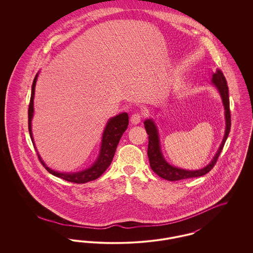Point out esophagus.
Listing matches in <instances>:
<instances>
[{
    "mask_svg": "<svg viewBox=\"0 0 253 253\" xmlns=\"http://www.w3.org/2000/svg\"><path fill=\"white\" fill-rule=\"evenodd\" d=\"M141 119H142V116L139 114V113H135V114H133L131 116V123H132V125H137L140 121H141Z\"/></svg>",
    "mask_w": 253,
    "mask_h": 253,
    "instance_id": "34e87169",
    "label": "esophagus"
}]
</instances>
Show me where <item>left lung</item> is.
<instances>
[{"label": "left lung", "instance_id": "1", "mask_svg": "<svg viewBox=\"0 0 253 253\" xmlns=\"http://www.w3.org/2000/svg\"><path fill=\"white\" fill-rule=\"evenodd\" d=\"M211 84L216 87V89L221 96V98H222V101H223V105L225 109L226 130H225L223 140L220 144V147H219L215 156L204 168L194 169V170H189V169L177 168V167H174V166L169 164L161 152L159 133H158V130H157L155 121H153L152 119H149L144 121L145 129L149 135L148 157H149V161H150V166L157 175L162 177L163 179L169 181H177L202 176L213 168L214 164L216 163L217 159L220 156L225 142L229 136L231 123H230V111H229V87H228L227 81H226L223 73L221 72L220 70H217V72L212 75Z\"/></svg>", "mask_w": 253, "mask_h": 253}]
</instances>
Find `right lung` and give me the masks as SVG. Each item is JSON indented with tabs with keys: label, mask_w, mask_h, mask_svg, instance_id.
I'll list each match as a JSON object with an SVG mask.
<instances>
[{
	"label": "right lung",
	"mask_w": 253,
	"mask_h": 253,
	"mask_svg": "<svg viewBox=\"0 0 253 253\" xmlns=\"http://www.w3.org/2000/svg\"><path fill=\"white\" fill-rule=\"evenodd\" d=\"M37 74L33 84H32V89H31V97H30V103H29V108H28V130H29V134L32 140V143L35 147L34 143V138L32 135V127H31V121L33 119V114H34V95H35V87H36L37 79H38ZM129 125V117L127 113H121L120 115L112 118L109 120L104 131L102 133V139H101V145H100V151L99 155L96 158L95 163L90 167L84 170L78 171V172H60L56 171L52 169L49 168L46 166V164L42 160V157L38 154V157L43 167L48 170L49 172L57 177L62 178L64 180L68 182H73V183H86L89 181L96 180L98 178L105 170L108 168L110 164L112 163L113 157L115 156L116 150L118 144L121 140V137L123 134V132L126 131L127 127ZM36 148V147H35Z\"/></svg>",
	"instance_id": "1"
}]
</instances>
